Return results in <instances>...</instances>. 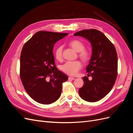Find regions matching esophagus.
<instances>
[{
    "mask_svg": "<svg viewBox=\"0 0 133 133\" xmlns=\"http://www.w3.org/2000/svg\"><path fill=\"white\" fill-rule=\"evenodd\" d=\"M68 79H69V80H74L75 78L72 77V76H69V77L68 78Z\"/></svg>",
    "mask_w": 133,
    "mask_h": 133,
    "instance_id": "esophagus-1",
    "label": "esophagus"
}]
</instances>
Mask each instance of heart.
<instances>
[{
	"instance_id": "b5f03b06",
	"label": "heart",
	"mask_w": 133,
	"mask_h": 133,
	"mask_svg": "<svg viewBox=\"0 0 133 133\" xmlns=\"http://www.w3.org/2000/svg\"><path fill=\"white\" fill-rule=\"evenodd\" d=\"M70 45L77 52H79V56L84 61H87L90 57V52L85 49L84 44L79 40H73L69 43ZM63 45H59L54 50V56L55 58L60 60L62 58ZM82 64L79 60L75 61H67L60 66V69L64 73L70 75H74L77 74L79 70L81 69Z\"/></svg>"
}]
</instances>
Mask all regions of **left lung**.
<instances>
[{"instance_id": "obj_1", "label": "left lung", "mask_w": 133, "mask_h": 133, "mask_svg": "<svg viewBox=\"0 0 133 133\" xmlns=\"http://www.w3.org/2000/svg\"><path fill=\"white\" fill-rule=\"evenodd\" d=\"M74 36H80L89 41L92 46V55L86 68L88 75L83 77L84 84L79 90L80 96L89 102L101 100L110 91L118 74V57L115 48L101 31L96 29L82 30Z\"/></svg>"}]
</instances>
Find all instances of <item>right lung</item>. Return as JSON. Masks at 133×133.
Here are the masks:
<instances>
[{"instance_id":"add662e5","label":"right lung","mask_w":133,"mask_h":133,"mask_svg":"<svg viewBox=\"0 0 133 133\" xmlns=\"http://www.w3.org/2000/svg\"><path fill=\"white\" fill-rule=\"evenodd\" d=\"M68 34L39 31L23 47L21 79L28 95L39 103L49 104L57 100L61 95L63 83L68 79L56 67L53 53L55 43Z\"/></svg>"}]
</instances>
